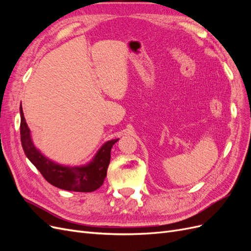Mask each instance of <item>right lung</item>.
<instances>
[{
	"instance_id": "obj_1",
	"label": "right lung",
	"mask_w": 251,
	"mask_h": 251,
	"mask_svg": "<svg viewBox=\"0 0 251 251\" xmlns=\"http://www.w3.org/2000/svg\"><path fill=\"white\" fill-rule=\"evenodd\" d=\"M20 113L21 141L23 150H24L27 158L50 184L60 189H65V191L81 193L94 192L102 185L104 178L107 177L112 147L119 139H113L105 142L98 150L92 160L86 165L65 166L45 157L34 147L22 107Z\"/></svg>"
}]
</instances>
